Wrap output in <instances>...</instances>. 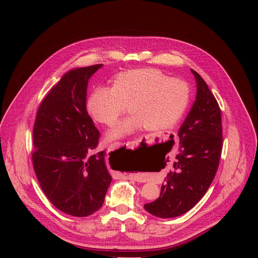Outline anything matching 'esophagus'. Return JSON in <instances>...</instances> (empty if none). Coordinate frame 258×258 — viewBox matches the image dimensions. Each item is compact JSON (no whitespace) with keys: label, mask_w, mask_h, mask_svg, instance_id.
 <instances>
[{"label":"esophagus","mask_w":258,"mask_h":258,"mask_svg":"<svg viewBox=\"0 0 258 258\" xmlns=\"http://www.w3.org/2000/svg\"><path fill=\"white\" fill-rule=\"evenodd\" d=\"M128 143L134 144V143H136V141L128 142ZM121 145H122L121 143H119V142H115V143H113V144L110 145V148H113V149H115V148H118V147H120ZM125 177H126V178H128V179H134V180H137V181H142V178H141L138 174L130 173V174H126V175H125Z\"/></svg>","instance_id":"34e87169"}]
</instances>
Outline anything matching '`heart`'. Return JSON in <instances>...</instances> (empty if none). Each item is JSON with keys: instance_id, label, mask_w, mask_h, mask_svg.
Here are the masks:
<instances>
[{"instance_id": "1", "label": "heart", "mask_w": 258, "mask_h": 258, "mask_svg": "<svg viewBox=\"0 0 258 258\" xmlns=\"http://www.w3.org/2000/svg\"><path fill=\"white\" fill-rule=\"evenodd\" d=\"M189 102L190 88L186 82L169 79L157 70L137 69L117 75L112 88H96L87 105L91 115L107 125H113L127 105L132 113L107 134L109 139H116L143 126L149 131L172 126Z\"/></svg>"}]
</instances>
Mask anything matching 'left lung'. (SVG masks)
Returning a JSON list of instances; mask_svg holds the SVG:
<instances>
[{"label":"left lung","mask_w":258,"mask_h":258,"mask_svg":"<svg viewBox=\"0 0 258 258\" xmlns=\"http://www.w3.org/2000/svg\"><path fill=\"white\" fill-rule=\"evenodd\" d=\"M196 100L177 133L178 153L162 183L158 199L144 205L154 216L170 218L193 208L215 176L223 148L222 113L216 99L199 73Z\"/></svg>","instance_id":"left-lung-1"}]
</instances>
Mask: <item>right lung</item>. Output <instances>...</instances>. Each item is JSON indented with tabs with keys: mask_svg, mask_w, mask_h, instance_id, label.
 <instances>
[{
	"mask_svg": "<svg viewBox=\"0 0 258 258\" xmlns=\"http://www.w3.org/2000/svg\"><path fill=\"white\" fill-rule=\"evenodd\" d=\"M102 67L71 69L40 105L33 125V169L51 203L84 217L99 210L112 180L105 151L95 150L100 133L87 111L89 80Z\"/></svg>",
	"mask_w": 258,
	"mask_h": 258,
	"instance_id": "obj_1",
	"label": "right lung"
}]
</instances>
